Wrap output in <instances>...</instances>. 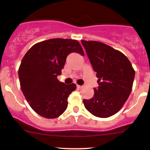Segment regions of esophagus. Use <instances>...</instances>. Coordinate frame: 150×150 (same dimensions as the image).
I'll use <instances>...</instances> for the list:
<instances>
[{"instance_id":"esophagus-1","label":"esophagus","mask_w":150,"mask_h":150,"mask_svg":"<svg viewBox=\"0 0 150 150\" xmlns=\"http://www.w3.org/2000/svg\"><path fill=\"white\" fill-rule=\"evenodd\" d=\"M77 88H78V89H80V88H82V86H80V85H77Z\"/></svg>"}]
</instances>
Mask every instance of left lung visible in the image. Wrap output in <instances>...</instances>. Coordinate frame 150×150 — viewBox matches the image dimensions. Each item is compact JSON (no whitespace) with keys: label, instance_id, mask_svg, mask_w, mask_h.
<instances>
[{"label":"left lung","instance_id":"obj_1","mask_svg":"<svg viewBox=\"0 0 150 150\" xmlns=\"http://www.w3.org/2000/svg\"><path fill=\"white\" fill-rule=\"evenodd\" d=\"M81 43L98 78L94 97L83 100L84 106L95 117H111L121 109L131 92L134 69L123 53L104 43L85 40Z\"/></svg>","mask_w":150,"mask_h":150}]
</instances>
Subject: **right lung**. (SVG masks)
Wrapping results in <instances>:
<instances>
[{
    "instance_id": "1",
    "label": "right lung",
    "mask_w": 150,
    "mask_h": 150,
    "mask_svg": "<svg viewBox=\"0 0 150 150\" xmlns=\"http://www.w3.org/2000/svg\"><path fill=\"white\" fill-rule=\"evenodd\" d=\"M72 53L83 56L77 40L51 39L32 46L25 53L18 71L21 90L35 112L43 117H59L67 108V99L75 91V83L57 79Z\"/></svg>"
}]
</instances>
